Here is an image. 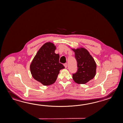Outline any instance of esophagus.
<instances>
[{
    "instance_id": "esophagus-1",
    "label": "esophagus",
    "mask_w": 123,
    "mask_h": 123,
    "mask_svg": "<svg viewBox=\"0 0 123 123\" xmlns=\"http://www.w3.org/2000/svg\"><path fill=\"white\" fill-rule=\"evenodd\" d=\"M63 65H64V66L65 67V68H67V66H68V64H67V63H64V64H63Z\"/></svg>"
}]
</instances>
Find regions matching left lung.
<instances>
[{
    "mask_svg": "<svg viewBox=\"0 0 123 123\" xmlns=\"http://www.w3.org/2000/svg\"><path fill=\"white\" fill-rule=\"evenodd\" d=\"M71 49L74 52L78 68L76 73L73 74V79L78 84H84L95 76L96 63L87 49L82 47Z\"/></svg>",
    "mask_w": 123,
    "mask_h": 123,
    "instance_id": "1",
    "label": "left lung"
}]
</instances>
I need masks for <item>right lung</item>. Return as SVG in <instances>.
<instances>
[{"label":"right lung","instance_id":"1","mask_svg":"<svg viewBox=\"0 0 123 123\" xmlns=\"http://www.w3.org/2000/svg\"><path fill=\"white\" fill-rule=\"evenodd\" d=\"M56 46L48 42L39 49L30 65L32 76L44 86L53 84L60 70L65 68L59 62L60 55L55 54Z\"/></svg>","mask_w":123,"mask_h":123}]
</instances>
